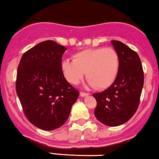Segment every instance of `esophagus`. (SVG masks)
Returning a JSON list of instances; mask_svg holds the SVG:
<instances>
[{
  "mask_svg": "<svg viewBox=\"0 0 159 159\" xmlns=\"http://www.w3.org/2000/svg\"><path fill=\"white\" fill-rule=\"evenodd\" d=\"M88 95H89V93H80V96H81V97H86V96H88Z\"/></svg>",
  "mask_w": 159,
  "mask_h": 159,
  "instance_id": "esophagus-1",
  "label": "esophagus"
}]
</instances>
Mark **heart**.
<instances>
[{"label":"heart","instance_id":"1","mask_svg":"<svg viewBox=\"0 0 159 159\" xmlns=\"http://www.w3.org/2000/svg\"><path fill=\"white\" fill-rule=\"evenodd\" d=\"M119 68L118 54L110 48L86 49L75 54L73 60L61 63L63 74L70 83L77 84L86 72L89 85L97 89L108 88L117 78Z\"/></svg>","mask_w":159,"mask_h":159}]
</instances>
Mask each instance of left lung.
I'll list each match as a JSON object with an SVG mask.
<instances>
[{"instance_id": "8db88e82", "label": "left lung", "mask_w": 159, "mask_h": 159, "mask_svg": "<svg viewBox=\"0 0 159 159\" xmlns=\"http://www.w3.org/2000/svg\"><path fill=\"white\" fill-rule=\"evenodd\" d=\"M111 43L119 56L118 74L111 86L93 95L97 102L95 117L105 125L117 127L127 122L136 113L144 73L137 53L119 41H111Z\"/></svg>"}]
</instances>
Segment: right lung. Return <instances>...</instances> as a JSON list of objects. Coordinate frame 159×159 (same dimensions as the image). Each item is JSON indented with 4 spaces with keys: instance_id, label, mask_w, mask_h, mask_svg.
Wrapping results in <instances>:
<instances>
[{
    "instance_id": "obj_1",
    "label": "right lung",
    "mask_w": 159,
    "mask_h": 159,
    "mask_svg": "<svg viewBox=\"0 0 159 159\" xmlns=\"http://www.w3.org/2000/svg\"><path fill=\"white\" fill-rule=\"evenodd\" d=\"M66 50L54 41H45L25 52L18 66L16 90L23 111L43 130L61 127L79 96L61 70Z\"/></svg>"
}]
</instances>
